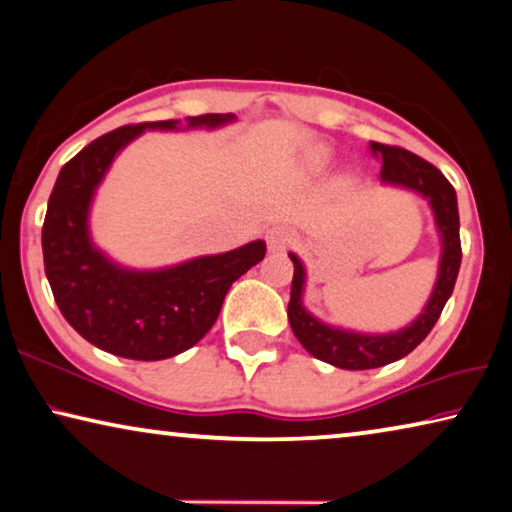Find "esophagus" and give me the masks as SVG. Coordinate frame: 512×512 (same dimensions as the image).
I'll return each mask as SVG.
<instances>
[{
	"label": "esophagus",
	"instance_id": "esophagus-1",
	"mask_svg": "<svg viewBox=\"0 0 512 512\" xmlns=\"http://www.w3.org/2000/svg\"><path fill=\"white\" fill-rule=\"evenodd\" d=\"M289 243H292V232L285 230V227H273V230L266 232V246H269L271 253H285Z\"/></svg>",
	"mask_w": 512,
	"mask_h": 512
}]
</instances>
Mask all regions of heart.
<instances>
[{
  "instance_id": "heart-1",
  "label": "heart",
  "mask_w": 512,
  "mask_h": 512,
  "mask_svg": "<svg viewBox=\"0 0 512 512\" xmlns=\"http://www.w3.org/2000/svg\"><path fill=\"white\" fill-rule=\"evenodd\" d=\"M331 163V151L324 147H315L305 151L303 156V170L308 174H322Z\"/></svg>"
}]
</instances>
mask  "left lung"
I'll list each match as a JSON object with an SVG mask.
<instances>
[{"label":"left lung","instance_id":"8db88e82","mask_svg":"<svg viewBox=\"0 0 512 512\" xmlns=\"http://www.w3.org/2000/svg\"><path fill=\"white\" fill-rule=\"evenodd\" d=\"M370 151L372 156L381 160V183L384 186L409 190L430 204L434 230H437L441 243V255L437 280H434L432 294L423 305L421 315L398 331L363 333L345 329V326L326 324L305 308L303 294L308 273H305L301 257L289 253L294 264L292 294H289L287 305L289 326H292L296 340L305 347V352L342 370L381 368V365L400 361L409 352H414L432 331V326L437 324L446 301L451 299L462 262L457 195L444 174L407 149L370 142Z\"/></svg>","mask_w":512,"mask_h":512}]
</instances>
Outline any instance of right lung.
Instances as JSON below:
<instances>
[{
  "label": "right lung",
  "mask_w": 512,
  "mask_h": 512,
  "mask_svg": "<svg viewBox=\"0 0 512 512\" xmlns=\"http://www.w3.org/2000/svg\"><path fill=\"white\" fill-rule=\"evenodd\" d=\"M234 114L121 126L61 167L43 223L45 276L61 315L91 345L133 361L186 352L216 324L232 282L266 255L262 239L230 253L202 255L163 269H131L91 239L96 190L121 151L144 131H190L232 124Z\"/></svg>",
  "instance_id": "1"
}]
</instances>
